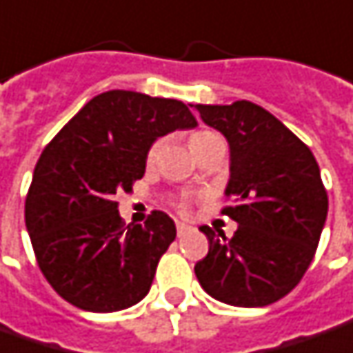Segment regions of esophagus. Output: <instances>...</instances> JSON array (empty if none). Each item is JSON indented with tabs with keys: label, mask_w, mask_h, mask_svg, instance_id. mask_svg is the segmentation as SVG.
I'll return each mask as SVG.
<instances>
[{
	"label": "esophagus",
	"mask_w": 353,
	"mask_h": 353,
	"mask_svg": "<svg viewBox=\"0 0 353 353\" xmlns=\"http://www.w3.org/2000/svg\"><path fill=\"white\" fill-rule=\"evenodd\" d=\"M177 236H183V234H188V230L191 228L189 225H185V223H177Z\"/></svg>",
	"instance_id": "1"
}]
</instances>
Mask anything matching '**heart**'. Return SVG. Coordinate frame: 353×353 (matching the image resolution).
Wrapping results in <instances>:
<instances>
[{
    "mask_svg": "<svg viewBox=\"0 0 353 353\" xmlns=\"http://www.w3.org/2000/svg\"><path fill=\"white\" fill-rule=\"evenodd\" d=\"M214 142H223V140L219 139L214 132H211V130H197V132H193V134L189 137V146H191V150L195 152V156L199 152H203L207 146L214 144ZM158 152H160V142H154L152 146H150V150H148V156H146L148 165H152L154 162H156ZM181 209H185V203H181Z\"/></svg>",
    "mask_w": 353,
    "mask_h": 353,
    "instance_id": "b5f03b06",
    "label": "heart"
}]
</instances>
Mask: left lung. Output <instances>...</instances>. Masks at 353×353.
<instances>
[{"instance_id": "left-lung-1", "label": "left lung", "mask_w": 353, "mask_h": 353, "mask_svg": "<svg viewBox=\"0 0 353 353\" xmlns=\"http://www.w3.org/2000/svg\"><path fill=\"white\" fill-rule=\"evenodd\" d=\"M230 150L223 209L236 221L226 238L209 226V254L195 263L201 287L232 307H265L297 285L316 252L328 197L314 156L270 111L252 101L197 105Z\"/></svg>"}]
</instances>
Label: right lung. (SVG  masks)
<instances>
[{"instance_id": "add662e5", "label": "right lung", "mask_w": 353, "mask_h": 353, "mask_svg": "<svg viewBox=\"0 0 353 353\" xmlns=\"http://www.w3.org/2000/svg\"><path fill=\"white\" fill-rule=\"evenodd\" d=\"M188 105L146 93H99L72 117L37 162L25 225L56 293L90 312H115L148 295L176 223L154 211L123 225L117 193L144 176L160 137L195 128Z\"/></svg>"}]
</instances>
